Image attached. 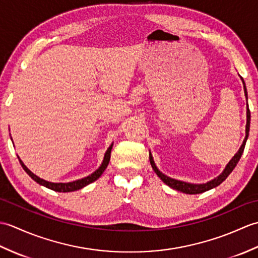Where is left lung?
Returning a JSON list of instances; mask_svg holds the SVG:
<instances>
[{
  "label": "left lung",
  "mask_w": 258,
  "mask_h": 258,
  "mask_svg": "<svg viewBox=\"0 0 258 258\" xmlns=\"http://www.w3.org/2000/svg\"><path fill=\"white\" fill-rule=\"evenodd\" d=\"M242 80H243V79H242ZM243 84H244L245 96H246V98H247V91H246V86H245L244 81H243ZM249 125H250V112H249L248 104H247V123H246V136H245V140H244V142H243L242 146H240L239 151L236 153V155H235V156L232 158V160L229 161V163L227 164V166L225 167V169H224V172L220 175V176L216 177V178H214L213 180H211V182H208V183H206V184H190V183H185V182H180V180H177V179H174V178H171V177L166 176V175H164L163 173H161L160 171H158L157 167L155 166L154 161H153V156L151 155V153H150V162H151V165H152L153 169H154V172L157 174V176L160 177L166 185H168L169 187H172V188H174V189L182 191V193H185V194H201V193H204V191H206V190H208V189H212V188H214V187H216V186H218L220 184H222V183L224 182V180H225V179L227 178L228 175L233 172V169L235 168V166L237 165L239 158H240V156H242L243 152H244L246 141H247V139H248Z\"/></svg>",
  "instance_id": "1"
}]
</instances>
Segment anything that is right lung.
<instances>
[{
    "label": "right lung",
    "mask_w": 258,
    "mask_h": 258,
    "mask_svg": "<svg viewBox=\"0 0 258 258\" xmlns=\"http://www.w3.org/2000/svg\"><path fill=\"white\" fill-rule=\"evenodd\" d=\"M112 146L111 145L108 147V150L106 151L105 153V156H104V161L102 163V165L100 166V168L96 169V171L91 174L90 176L87 177H84V178H81V179H78V180H74V182H71V183H51V182H47V180H44L40 178L38 176H36L35 174H33L29 168H27L23 162H22L20 160L19 157V161H20V164L22 165V167H23L24 171L30 175V176L35 180L36 183L41 184L43 186H45V187L50 188V189H53L55 191H63V193H67V191H73V190H78V189H81L83 188L84 186L91 184L92 182H94V180H96L98 177L101 176V175L103 174V172L105 171V168L107 167L108 165V162H109V158H111V150H112Z\"/></svg>",
    "instance_id": "1"
}]
</instances>
